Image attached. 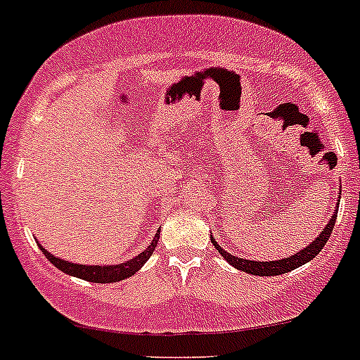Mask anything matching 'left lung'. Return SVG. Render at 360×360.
I'll list each match as a JSON object with an SVG mask.
<instances>
[{"label":"left lung","instance_id":"left-lung-1","mask_svg":"<svg viewBox=\"0 0 360 360\" xmlns=\"http://www.w3.org/2000/svg\"><path fill=\"white\" fill-rule=\"evenodd\" d=\"M336 207H338V204H336ZM335 221H336V214L331 216V219L328 221V225L323 228V231L318 235V238H316V240H312V243H309L305 249L299 250V252H295L293 256H290V257L278 259V261L259 262V261H249V259H240L237 256H231V254H228L223 247H219L218 243H216V240L212 237H211V242H212V245L216 247V250H218V252L225 257V261L230 262L233 268L240 269V271H245L249 274H256V276H276V274H283V273L292 271V269L299 268V266L305 264V262H309L311 259H314L316 256H318V254L321 252V249L326 245L330 235L333 233Z\"/></svg>","mask_w":360,"mask_h":360}]
</instances>
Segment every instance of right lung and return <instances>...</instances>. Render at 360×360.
I'll list each match as a JSON object with an SVG mask.
<instances>
[{
  "label": "right lung",
  "mask_w": 360,
  "mask_h": 360,
  "mask_svg": "<svg viewBox=\"0 0 360 360\" xmlns=\"http://www.w3.org/2000/svg\"><path fill=\"white\" fill-rule=\"evenodd\" d=\"M158 240H160V230H158V233L154 235L153 242L149 243L148 249H146L144 252H141L139 256L130 259V261L120 262V264H111V266L75 264V262H68V261H65V259L55 257L51 252H48V250L41 245V243H37V245H39L42 254L48 257L49 262H53L58 269H61L63 273L70 274V276H77V278H80V280L92 281V283H115V281H122V280H125V278L134 276V274L137 273L139 269L146 264V262H148L150 254H153L154 249H156Z\"/></svg>",
  "instance_id": "add662e5"
}]
</instances>
